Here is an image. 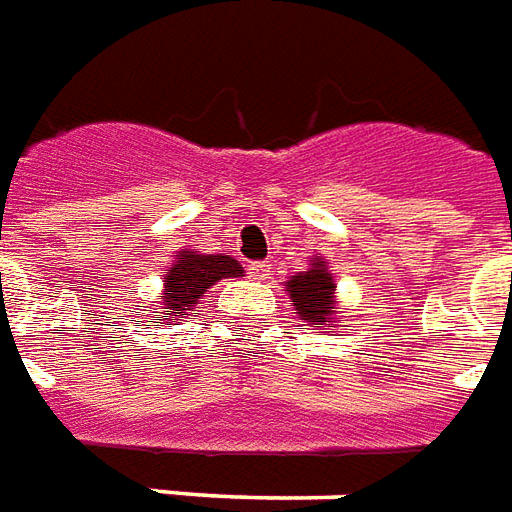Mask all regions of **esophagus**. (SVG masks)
<instances>
[{
  "instance_id": "esophagus-1",
  "label": "esophagus",
  "mask_w": 512,
  "mask_h": 512,
  "mask_svg": "<svg viewBox=\"0 0 512 512\" xmlns=\"http://www.w3.org/2000/svg\"><path fill=\"white\" fill-rule=\"evenodd\" d=\"M249 276H252V279H257V282H266L268 276H271V271H268V263H252V266H249Z\"/></svg>"
}]
</instances>
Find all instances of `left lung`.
I'll list each match as a JSON object with an SVG mask.
<instances>
[{
  "instance_id": "8db88e82",
  "label": "left lung",
  "mask_w": 512,
  "mask_h": 512,
  "mask_svg": "<svg viewBox=\"0 0 512 512\" xmlns=\"http://www.w3.org/2000/svg\"><path fill=\"white\" fill-rule=\"evenodd\" d=\"M285 290L293 301L295 314L312 325V331L339 328V301H336V279L328 271L325 257L314 255L306 271H298L285 282Z\"/></svg>"
}]
</instances>
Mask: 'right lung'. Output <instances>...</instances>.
<instances>
[{"mask_svg": "<svg viewBox=\"0 0 512 512\" xmlns=\"http://www.w3.org/2000/svg\"><path fill=\"white\" fill-rule=\"evenodd\" d=\"M244 276V268L230 255H200L192 249H181L173 255V263L162 276V293L157 295V314L165 323H179L181 317L198 312L200 298L219 279Z\"/></svg>", "mask_w": 512, "mask_h": 512, "instance_id": "1", "label": "right lung"}]
</instances>
